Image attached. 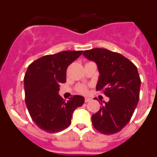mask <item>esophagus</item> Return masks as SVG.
<instances>
[{"instance_id": "obj_1", "label": "esophagus", "mask_w": 157, "mask_h": 157, "mask_svg": "<svg viewBox=\"0 0 157 157\" xmlns=\"http://www.w3.org/2000/svg\"><path fill=\"white\" fill-rule=\"evenodd\" d=\"M91 101V98H85V102H89V101Z\"/></svg>"}]
</instances>
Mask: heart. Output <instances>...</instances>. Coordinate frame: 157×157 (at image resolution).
Returning <instances> with one entry per match:
<instances>
[{
	"label": "heart",
	"instance_id": "obj_1",
	"mask_svg": "<svg viewBox=\"0 0 157 157\" xmlns=\"http://www.w3.org/2000/svg\"><path fill=\"white\" fill-rule=\"evenodd\" d=\"M78 90L81 93H86V87L85 86H80L78 87Z\"/></svg>",
	"mask_w": 157,
	"mask_h": 157
}]
</instances>
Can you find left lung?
I'll return each mask as SVG.
<instances>
[{
	"instance_id": "obj_1",
	"label": "left lung",
	"mask_w": 157,
	"mask_h": 157,
	"mask_svg": "<svg viewBox=\"0 0 157 157\" xmlns=\"http://www.w3.org/2000/svg\"><path fill=\"white\" fill-rule=\"evenodd\" d=\"M82 55L94 62L99 72L97 90H103L108 102L92 116L96 130L104 134L119 132L132 117L139 101L141 79L135 65L121 54L105 48L86 50Z\"/></svg>"
}]
</instances>
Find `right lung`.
Returning a JSON list of instances; mask_svg holds the SVG:
<instances>
[{
  "mask_svg": "<svg viewBox=\"0 0 157 157\" xmlns=\"http://www.w3.org/2000/svg\"><path fill=\"white\" fill-rule=\"evenodd\" d=\"M82 53L63 51L29 65L23 79L25 101L32 120L45 132H59L69 127L74 111L84 104L82 96L75 95L66 102L59 95V85L66 82L67 67Z\"/></svg>",
  "mask_w": 157,
  "mask_h": 157,
  "instance_id": "1",
  "label": "right lung"
}]
</instances>
